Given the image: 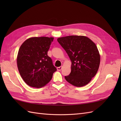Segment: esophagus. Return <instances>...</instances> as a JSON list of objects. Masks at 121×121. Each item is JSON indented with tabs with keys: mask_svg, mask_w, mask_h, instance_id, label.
Wrapping results in <instances>:
<instances>
[{
	"mask_svg": "<svg viewBox=\"0 0 121 121\" xmlns=\"http://www.w3.org/2000/svg\"><path fill=\"white\" fill-rule=\"evenodd\" d=\"M62 68H63V67H62V66H60V67H57V71H61Z\"/></svg>",
	"mask_w": 121,
	"mask_h": 121,
	"instance_id": "obj_1",
	"label": "esophagus"
}]
</instances>
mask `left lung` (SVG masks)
Instances as JSON below:
<instances>
[{"mask_svg": "<svg viewBox=\"0 0 121 121\" xmlns=\"http://www.w3.org/2000/svg\"><path fill=\"white\" fill-rule=\"evenodd\" d=\"M57 41L72 61L71 73L65 77V80L77 87L87 85L99 67L100 55L95 44L85 36L76 35L58 38Z\"/></svg>", "mask_w": 121, "mask_h": 121, "instance_id": "obj_1", "label": "left lung"}]
</instances>
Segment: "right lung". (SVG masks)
Returning <instances> with one entry per match:
<instances>
[{"mask_svg": "<svg viewBox=\"0 0 121 121\" xmlns=\"http://www.w3.org/2000/svg\"><path fill=\"white\" fill-rule=\"evenodd\" d=\"M52 37L29 38L22 44L18 52L17 65L20 74L27 85L40 88L52 78L57 69L47 55Z\"/></svg>", "mask_w": 121, "mask_h": 121, "instance_id": "obj_1", "label": "right lung"}]
</instances>
